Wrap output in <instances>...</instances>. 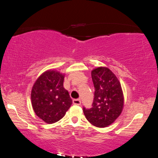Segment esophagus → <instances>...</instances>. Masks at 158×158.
I'll return each mask as SVG.
<instances>
[{"label":"esophagus","instance_id":"34e87169","mask_svg":"<svg viewBox=\"0 0 158 158\" xmlns=\"http://www.w3.org/2000/svg\"><path fill=\"white\" fill-rule=\"evenodd\" d=\"M73 104H75V105H81V99H73Z\"/></svg>","mask_w":158,"mask_h":158}]
</instances>
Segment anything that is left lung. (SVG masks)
Instances as JSON below:
<instances>
[{
	"instance_id": "left-lung-1",
	"label": "left lung",
	"mask_w": 158,
	"mask_h": 158,
	"mask_svg": "<svg viewBox=\"0 0 158 158\" xmlns=\"http://www.w3.org/2000/svg\"><path fill=\"white\" fill-rule=\"evenodd\" d=\"M95 88L94 102L90 109L83 108L90 124L106 127L115 121L122 111L124 96L120 82L109 68H98L91 72Z\"/></svg>"
}]
</instances>
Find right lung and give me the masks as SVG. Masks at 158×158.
I'll list each match as a JSON object with an SVG mask.
<instances>
[{
    "label": "right lung",
    "instance_id": "right-lung-1",
    "mask_svg": "<svg viewBox=\"0 0 158 158\" xmlns=\"http://www.w3.org/2000/svg\"><path fill=\"white\" fill-rule=\"evenodd\" d=\"M64 76L48 70L39 77L31 90L32 107L35 114L47 124L61 119L72 104L69 93L63 87Z\"/></svg>",
    "mask_w": 158,
    "mask_h": 158
}]
</instances>
